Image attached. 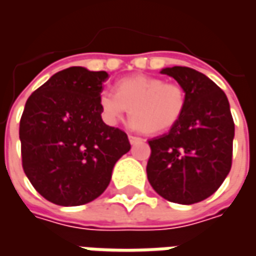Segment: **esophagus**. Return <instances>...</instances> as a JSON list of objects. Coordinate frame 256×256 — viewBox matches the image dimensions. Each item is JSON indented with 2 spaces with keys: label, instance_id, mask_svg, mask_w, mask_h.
I'll list each match as a JSON object with an SVG mask.
<instances>
[{
  "label": "esophagus",
  "instance_id": "obj_1",
  "mask_svg": "<svg viewBox=\"0 0 256 256\" xmlns=\"http://www.w3.org/2000/svg\"><path fill=\"white\" fill-rule=\"evenodd\" d=\"M128 141H130V144H138V142H142V138L141 137H137V136H128Z\"/></svg>",
  "mask_w": 256,
  "mask_h": 256
}]
</instances>
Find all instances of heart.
<instances>
[{
    "label": "heart",
    "instance_id": "heart-1",
    "mask_svg": "<svg viewBox=\"0 0 256 256\" xmlns=\"http://www.w3.org/2000/svg\"><path fill=\"white\" fill-rule=\"evenodd\" d=\"M186 102L182 84L148 75L120 79L115 93L102 90L98 96L101 115L108 124H118L130 108L132 126L148 134L170 130L182 118Z\"/></svg>",
    "mask_w": 256,
    "mask_h": 256
}]
</instances>
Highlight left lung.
I'll return each instance as SVG.
<instances>
[{"label":"left lung","instance_id":"1","mask_svg":"<svg viewBox=\"0 0 256 256\" xmlns=\"http://www.w3.org/2000/svg\"><path fill=\"white\" fill-rule=\"evenodd\" d=\"M160 72L182 84L188 102L168 133L148 141V181L168 202L198 203L230 172L234 122L229 101L220 86L193 68L176 66Z\"/></svg>","mask_w":256,"mask_h":256}]
</instances>
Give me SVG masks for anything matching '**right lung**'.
<instances>
[{
	"mask_svg": "<svg viewBox=\"0 0 256 256\" xmlns=\"http://www.w3.org/2000/svg\"><path fill=\"white\" fill-rule=\"evenodd\" d=\"M106 71L70 67L32 93L20 119L22 164L31 185L58 206H82L110 185L130 150L128 134L101 119Z\"/></svg>",
	"mask_w": 256,
	"mask_h": 256,
	"instance_id": "add662e5",
	"label": "right lung"
}]
</instances>
